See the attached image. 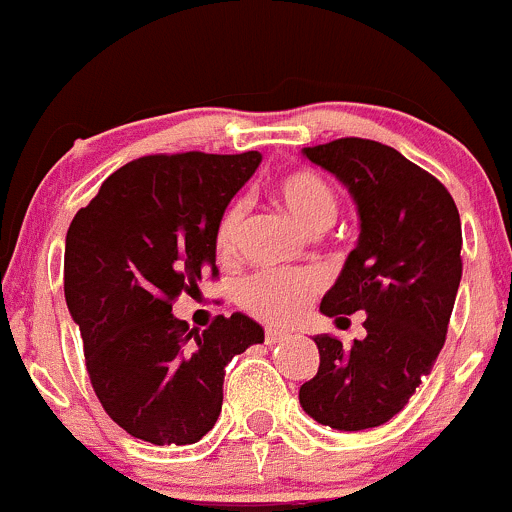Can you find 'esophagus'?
<instances>
[{
	"mask_svg": "<svg viewBox=\"0 0 512 512\" xmlns=\"http://www.w3.org/2000/svg\"><path fill=\"white\" fill-rule=\"evenodd\" d=\"M288 338H291V333L283 331V328H276V326L266 328V343H268V346H276V343L288 341Z\"/></svg>",
	"mask_w": 512,
	"mask_h": 512,
	"instance_id": "1",
	"label": "esophagus"
}]
</instances>
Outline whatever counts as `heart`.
I'll return each instance as SVG.
<instances>
[{
	"label": "heart",
	"instance_id": "obj_1",
	"mask_svg": "<svg viewBox=\"0 0 512 512\" xmlns=\"http://www.w3.org/2000/svg\"><path fill=\"white\" fill-rule=\"evenodd\" d=\"M273 196L288 211V216L311 234L326 231L338 216L336 191L321 174L311 169H296L278 176L273 184ZM241 221H244L241 206H229L219 219L214 244L221 258L236 254ZM318 288H321V278L313 271H258L241 283L239 303L251 316L271 323H286L301 316Z\"/></svg>",
	"mask_w": 512,
	"mask_h": 512
}]
</instances>
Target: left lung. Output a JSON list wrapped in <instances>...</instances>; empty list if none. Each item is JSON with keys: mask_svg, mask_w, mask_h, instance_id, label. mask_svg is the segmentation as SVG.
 <instances>
[{"mask_svg": "<svg viewBox=\"0 0 512 512\" xmlns=\"http://www.w3.org/2000/svg\"><path fill=\"white\" fill-rule=\"evenodd\" d=\"M303 156L356 201L358 246L321 313L336 321L366 313V338L351 346L328 333L313 338L321 366L298 401L321 426L376 428L406 408L445 343L463 276L460 216L435 176L386 144L346 136Z\"/></svg>", "mask_w": 512, "mask_h": 512, "instance_id": "1", "label": "left lung"}]
</instances>
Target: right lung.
<instances>
[{
    "instance_id": "1",
    "label": "right lung",
    "mask_w": 512,
    "mask_h": 512,
    "mask_svg": "<svg viewBox=\"0 0 512 512\" xmlns=\"http://www.w3.org/2000/svg\"><path fill=\"white\" fill-rule=\"evenodd\" d=\"M261 164L246 154H154L129 161L77 211L64 249V296L82 331L86 373L111 421L154 445L214 428L226 363L254 343V318L216 316L204 333L171 313L216 278V226Z\"/></svg>"
}]
</instances>
